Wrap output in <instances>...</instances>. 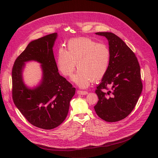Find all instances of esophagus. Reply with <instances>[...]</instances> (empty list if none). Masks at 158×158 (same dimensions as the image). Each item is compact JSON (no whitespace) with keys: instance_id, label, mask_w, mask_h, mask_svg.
Masks as SVG:
<instances>
[{"instance_id":"obj_1","label":"esophagus","mask_w":158,"mask_h":158,"mask_svg":"<svg viewBox=\"0 0 158 158\" xmlns=\"http://www.w3.org/2000/svg\"><path fill=\"white\" fill-rule=\"evenodd\" d=\"M77 93L78 94H80V95H86V94H87V91H77Z\"/></svg>"}]
</instances>
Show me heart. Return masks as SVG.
<instances>
[{"instance_id": "1", "label": "heart", "mask_w": 158, "mask_h": 158, "mask_svg": "<svg viewBox=\"0 0 158 158\" xmlns=\"http://www.w3.org/2000/svg\"><path fill=\"white\" fill-rule=\"evenodd\" d=\"M67 50L59 48L56 64L58 69L66 77L73 74L76 62L78 70L72 81L81 88L87 87L93 79H101L106 74L110 62V51L104 44L91 39H72L67 42Z\"/></svg>"}]
</instances>
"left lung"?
Wrapping results in <instances>:
<instances>
[{"label": "left lung", "instance_id": "obj_1", "mask_svg": "<svg viewBox=\"0 0 158 158\" xmlns=\"http://www.w3.org/2000/svg\"><path fill=\"white\" fill-rule=\"evenodd\" d=\"M96 34L107 39L110 56L108 70L96 90L99 101L94 108L105 121H119L131 113L141 94L140 66L134 53L118 36L111 32ZM107 86L110 91L102 92Z\"/></svg>", "mask_w": 158, "mask_h": 158}]
</instances>
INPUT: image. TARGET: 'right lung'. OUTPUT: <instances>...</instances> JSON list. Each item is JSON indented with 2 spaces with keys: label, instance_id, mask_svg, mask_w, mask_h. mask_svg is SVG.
Instances as JSON below:
<instances>
[{
  "label": "right lung",
  "instance_id": "right-lung-1",
  "mask_svg": "<svg viewBox=\"0 0 158 158\" xmlns=\"http://www.w3.org/2000/svg\"><path fill=\"white\" fill-rule=\"evenodd\" d=\"M57 33L31 41L16 59L12 72V99L26 119L35 127L52 129L59 126L68 114L76 89L60 76L53 52ZM41 64L40 83L29 88L23 79L25 62Z\"/></svg>",
  "mask_w": 158,
  "mask_h": 158
}]
</instances>
